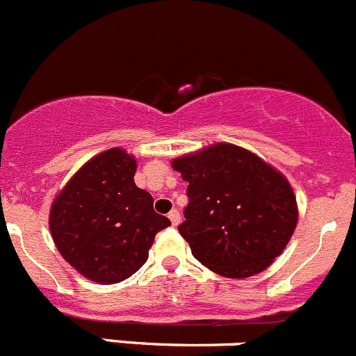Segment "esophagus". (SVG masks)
Segmentation results:
<instances>
[{
	"label": "esophagus",
	"instance_id": "obj_1",
	"mask_svg": "<svg viewBox=\"0 0 356 356\" xmlns=\"http://www.w3.org/2000/svg\"><path fill=\"white\" fill-rule=\"evenodd\" d=\"M168 219H170L172 226H177L179 222H181V213H179V210H170V213H168Z\"/></svg>",
	"mask_w": 356,
	"mask_h": 356
}]
</instances>
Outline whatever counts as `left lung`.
<instances>
[{
    "instance_id": "1",
    "label": "left lung",
    "mask_w": 356,
    "mask_h": 356,
    "mask_svg": "<svg viewBox=\"0 0 356 356\" xmlns=\"http://www.w3.org/2000/svg\"><path fill=\"white\" fill-rule=\"evenodd\" d=\"M172 168L189 182L179 233L210 271L248 278L284 252L298 224L287 179L257 154L217 143L175 158Z\"/></svg>"
}]
</instances>
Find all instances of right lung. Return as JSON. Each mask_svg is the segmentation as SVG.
<instances>
[{
  "label": "right lung",
  "mask_w": 356,
  "mask_h": 356,
  "mask_svg": "<svg viewBox=\"0 0 356 356\" xmlns=\"http://www.w3.org/2000/svg\"><path fill=\"white\" fill-rule=\"evenodd\" d=\"M137 161L113 147L86 161L55 196L50 233L62 257L92 282L118 284L147 261L158 231L170 226L153 196L134 182Z\"/></svg>",
  "instance_id": "right-lung-1"
}]
</instances>
